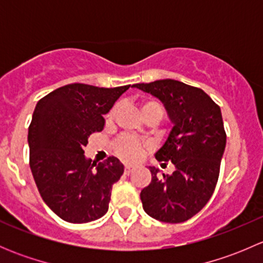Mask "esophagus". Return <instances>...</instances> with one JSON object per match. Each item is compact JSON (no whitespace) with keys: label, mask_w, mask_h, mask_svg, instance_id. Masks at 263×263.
Here are the masks:
<instances>
[{"label":"esophagus","mask_w":263,"mask_h":263,"mask_svg":"<svg viewBox=\"0 0 263 263\" xmlns=\"http://www.w3.org/2000/svg\"><path fill=\"white\" fill-rule=\"evenodd\" d=\"M132 172H134V168H132V166H126V168H124V174H127V176L131 174Z\"/></svg>","instance_id":"obj_1"}]
</instances>
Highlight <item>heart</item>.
<instances>
[{"instance_id":"b5f03b06","label":"heart","mask_w":263,"mask_h":263,"mask_svg":"<svg viewBox=\"0 0 263 263\" xmlns=\"http://www.w3.org/2000/svg\"><path fill=\"white\" fill-rule=\"evenodd\" d=\"M141 110L142 115L147 112H153V110H156L160 115H163V109H161V105L159 104L158 102H154V100H146L141 104ZM117 112V107L112 108L109 110V113L107 115V121L110 122L113 121ZM116 153L121 156L123 160L127 161H136L141 158V155L144 154L145 145L142 144L141 141H139L137 139L131 136H122L119 137L115 144Z\"/></svg>"}]
</instances>
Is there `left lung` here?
Here are the masks:
<instances>
[{
    "label": "left lung",
    "instance_id": "8db88e82",
    "mask_svg": "<svg viewBox=\"0 0 263 263\" xmlns=\"http://www.w3.org/2000/svg\"><path fill=\"white\" fill-rule=\"evenodd\" d=\"M134 87L158 98L173 123L155 158L176 171L158 178L150 166L151 183L140 193L142 208L159 221L183 222L202 210L216 187L227 145L221 110L202 89L172 79Z\"/></svg>",
    "mask_w": 263,
    "mask_h": 263
}]
</instances>
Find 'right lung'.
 Masks as SVG:
<instances>
[{"instance_id":"right-lung-1","label":"right lung","mask_w":263,"mask_h":263,"mask_svg":"<svg viewBox=\"0 0 263 263\" xmlns=\"http://www.w3.org/2000/svg\"><path fill=\"white\" fill-rule=\"evenodd\" d=\"M128 87L70 84L36 103L28 134L29 164L43 201L65 221L84 224L108 211L123 164L115 156L97 164L85 158L84 147L90 135L104 128L103 115Z\"/></svg>"}]
</instances>
